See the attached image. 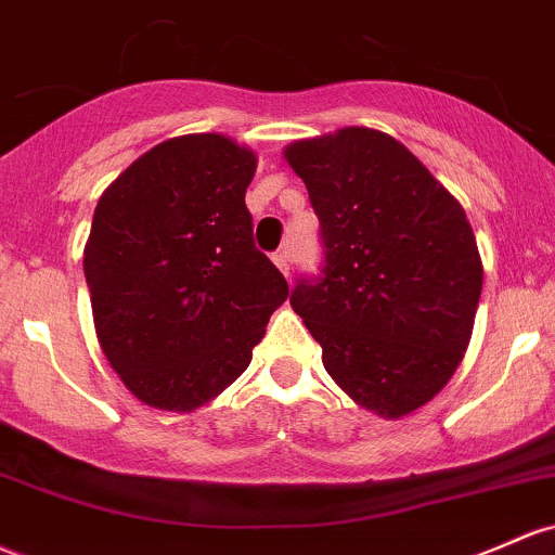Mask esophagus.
Here are the masks:
<instances>
[{"mask_svg": "<svg viewBox=\"0 0 555 555\" xmlns=\"http://www.w3.org/2000/svg\"><path fill=\"white\" fill-rule=\"evenodd\" d=\"M273 263H276V268H279V271H282L284 273V276H287L289 279V253H287V249H279V253H273Z\"/></svg>", "mask_w": 555, "mask_h": 555, "instance_id": "obj_1", "label": "esophagus"}]
</instances>
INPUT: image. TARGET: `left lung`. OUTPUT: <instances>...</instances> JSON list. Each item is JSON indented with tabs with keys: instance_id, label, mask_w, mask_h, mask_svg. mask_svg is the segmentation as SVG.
I'll use <instances>...</instances> for the list:
<instances>
[{
	"instance_id": "left-lung-1",
	"label": "left lung",
	"mask_w": 555,
	"mask_h": 555,
	"mask_svg": "<svg viewBox=\"0 0 555 555\" xmlns=\"http://www.w3.org/2000/svg\"><path fill=\"white\" fill-rule=\"evenodd\" d=\"M319 216L324 263L289 302L358 405L400 418L464 358L482 260L459 199L398 139L343 129L287 147Z\"/></svg>"
}]
</instances>
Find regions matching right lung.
I'll list each match as a JSON object with an SVG mask.
<instances>
[{"label":"right lung","instance_id":"1","mask_svg":"<svg viewBox=\"0 0 555 555\" xmlns=\"http://www.w3.org/2000/svg\"><path fill=\"white\" fill-rule=\"evenodd\" d=\"M255 155L221 133L152 147L105 189L83 249L102 352L142 403L194 411L249 366L287 279L255 247Z\"/></svg>","mask_w":555,"mask_h":555}]
</instances>
